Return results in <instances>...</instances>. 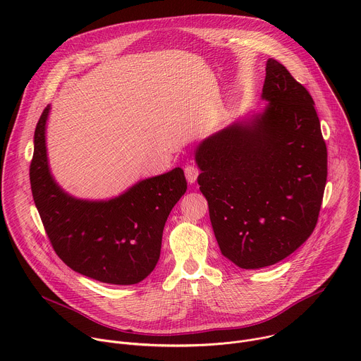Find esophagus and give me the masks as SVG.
I'll return each instance as SVG.
<instances>
[{
  "label": "esophagus",
  "instance_id": "34e87169",
  "mask_svg": "<svg viewBox=\"0 0 361 361\" xmlns=\"http://www.w3.org/2000/svg\"><path fill=\"white\" fill-rule=\"evenodd\" d=\"M184 173H185L187 181L190 184H192V183H195V180H197V177L200 174V170L195 166H192V164H187L185 169H184Z\"/></svg>",
  "mask_w": 361,
  "mask_h": 361
}]
</instances>
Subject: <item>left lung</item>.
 Here are the masks:
<instances>
[{
	"instance_id": "left-lung-1",
	"label": "left lung",
	"mask_w": 361,
	"mask_h": 361,
	"mask_svg": "<svg viewBox=\"0 0 361 361\" xmlns=\"http://www.w3.org/2000/svg\"><path fill=\"white\" fill-rule=\"evenodd\" d=\"M252 113L195 148L200 191L221 254L240 269L273 266L312 235L327 180V148L314 101L269 59Z\"/></svg>"
}]
</instances>
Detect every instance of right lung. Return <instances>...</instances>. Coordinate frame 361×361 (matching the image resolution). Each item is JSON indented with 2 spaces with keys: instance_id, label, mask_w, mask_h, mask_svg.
<instances>
[{
  "instance_id": "add662e5",
  "label": "right lung",
  "mask_w": 361,
  "mask_h": 361,
  "mask_svg": "<svg viewBox=\"0 0 361 361\" xmlns=\"http://www.w3.org/2000/svg\"><path fill=\"white\" fill-rule=\"evenodd\" d=\"M49 106L34 133L31 191L45 233L74 271L101 283L130 286L156 267L163 230L187 190L180 167L135 183L110 200H82L64 191L51 174L45 128Z\"/></svg>"
}]
</instances>
